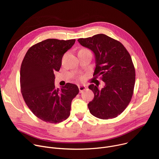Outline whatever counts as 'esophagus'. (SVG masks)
Instances as JSON below:
<instances>
[{
	"label": "esophagus",
	"instance_id": "1",
	"mask_svg": "<svg viewBox=\"0 0 159 159\" xmlns=\"http://www.w3.org/2000/svg\"><path fill=\"white\" fill-rule=\"evenodd\" d=\"M79 90H80V93H82L84 90H85L86 89V87L85 85H79Z\"/></svg>",
	"mask_w": 159,
	"mask_h": 159
}]
</instances>
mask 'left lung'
Wrapping results in <instances>:
<instances>
[{
  "instance_id": "obj_1",
  "label": "left lung",
  "mask_w": 159,
  "mask_h": 159,
  "mask_svg": "<svg viewBox=\"0 0 159 159\" xmlns=\"http://www.w3.org/2000/svg\"><path fill=\"white\" fill-rule=\"evenodd\" d=\"M78 41L94 53V75L101 76L105 83L101 89L97 85L89 86L94 94L88 104L90 112L102 120L117 117L128 106L133 93L135 70L129 53L122 43L104 34Z\"/></svg>"
}]
</instances>
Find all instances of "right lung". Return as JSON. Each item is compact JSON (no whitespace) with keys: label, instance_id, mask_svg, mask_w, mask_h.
I'll list each match as a JSON object with an SVG mask.
<instances>
[{"label":"right lung","instance_id":"1","mask_svg":"<svg viewBox=\"0 0 159 159\" xmlns=\"http://www.w3.org/2000/svg\"><path fill=\"white\" fill-rule=\"evenodd\" d=\"M75 39H47L32 46L22 60L20 70V90L33 114L50 123H58L70 116L71 102L79 90L75 84L67 83L55 89V74L61 65L65 52Z\"/></svg>","mask_w":159,"mask_h":159}]
</instances>
